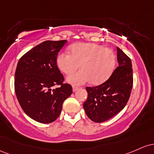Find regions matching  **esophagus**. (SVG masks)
<instances>
[{
  "label": "esophagus",
  "mask_w": 154,
  "mask_h": 154,
  "mask_svg": "<svg viewBox=\"0 0 154 154\" xmlns=\"http://www.w3.org/2000/svg\"><path fill=\"white\" fill-rule=\"evenodd\" d=\"M78 89H79V87H78V86H72V91H73V92H75V91H77Z\"/></svg>",
  "instance_id": "34e87169"
}]
</instances>
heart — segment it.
I'll return each mask as SVG.
<instances>
[{
  "label": "heart",
  "instance_id": "b5f03b06",
  "mask_svg": "<svg viewBox=\"0 0 154 154\" xmlns=\"http://www.w3.org/2000/svg\"><path fill=\"white\" fill-rule=\"evenodd\" d=\"M70 49V54L61 52L57 57L58 68L64 73H70L81 66L82 70L67 77L69 84L82 85L91 82L92 84L99 85L113 75L116 57L111 49L91 43L73 44Z\"/></svg>",
  "mask_w": 154,
  "mask_h": 154
}]
</instances>
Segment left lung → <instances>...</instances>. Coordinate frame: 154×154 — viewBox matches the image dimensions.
<instances>
[{
  "instance_id": "8db88e82",
  "label": "left lung",
  "mask_w": 154,
  "mask_h": 154,
  "mask_svg": "<svg viewBox=\"0 0 154 154\" xmlns=\"http://www.w3.org/2000/svg\"><path fill=\"white\" fill-rule=\"evenodd\" d=\"M119 67L108 80L99 86L86 87L88 97L83 107L91 121L97 123L111 119L124 109L133 84L132 62L117 47Z\"/></svg>"
}]
</instances>
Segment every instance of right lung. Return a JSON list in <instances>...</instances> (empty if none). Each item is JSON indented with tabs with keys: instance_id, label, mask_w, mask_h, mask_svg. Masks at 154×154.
Wrapping results in <instances>:
<instances>
[{
	"instance_id": "right-lung-1",
	"label": "right lung",
	"mask_w": 154,
	"mask_h": 154,
	"mask_svg": "<svg viewBox=\"0 0 154 154\" xmlns=\"http://www.w3.org/2000/svg\"><path fill=\"white\" fill-rule=\"evenodd\" d=\"M67 40L46 41L20 58L15 72V93L20 106L31 119L49 124L58 118L63 102L71 95L72 86L63 84L57 65L58 52ZM60 87L53 90L54 85Z\"/></svg>"
}]
</instances>
